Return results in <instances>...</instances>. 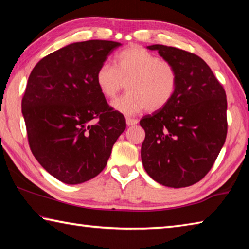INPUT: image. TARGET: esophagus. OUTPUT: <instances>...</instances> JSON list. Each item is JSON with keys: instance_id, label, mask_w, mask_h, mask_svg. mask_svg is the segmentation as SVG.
<instances>
[{"instance_id": "34e87169", "label": "esophagus", "mask_w": 249, "mask_h": 249, "mask_svg": "<svg viewBox=\"0 0 249 249\" xmlns=\"http://www.w3.org/2000/svg\"><path fill=\"white\" fill-rule=\"evenodd\" d=\"M126 123H127L128 126H132V125L137 124L138 121L136 119H130V117H127V119H126Z\"/></svg>"}]
</instances>
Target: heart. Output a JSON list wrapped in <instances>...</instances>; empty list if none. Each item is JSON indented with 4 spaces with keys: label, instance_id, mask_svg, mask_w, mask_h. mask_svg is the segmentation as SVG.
Listing matches in <instances>:
<instances>
[{
    "label": "heart",
    "instance_id": "b5f03b06",
    "mask_svg": "<svg viewBox=\"0 0 249 249\" xmlns=\"http://www.w3.org/2000/svg\"><path fill=\"white\" fill-rule=\"evenodd\" d=\"M95 81L107 99L114 98L126 83L127 93L111 105L116 112L130 116L167 107L176 94L179 75L174 64L140 46H130L114 57V67L109 64L99 67Z\"/></svg>",
    "mask_w": 249,
    "mask_h": 249
}]
</instances>
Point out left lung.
<instances>
[{
  "instance_id": "8db88e82",
  "label": "left lung",
  "mask_w": 249,
  "mask_h": 249,
  "mask_svg": "<svg viewBox=\"0 0 249 249\" xmlns=\"http://www.w3.org/2000/svg\"><path fill=\"white\" fill-rule=\"evenodd\" d=\"M147 48L176 66L179 81L170 103L140 122L146 133L142 165L160 184L189 187L204 178L225 142V90L196 54L163 45Z\"/></svg>"
}]
</instances>
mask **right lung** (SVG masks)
I'll return each mask as SVG.
<instances>
[{
	"mask_svg": "<svg viewBox=\"0 0 249 249\" xmlns=\"http://www.w3.org/2000/svg\"><path fill=\"white\" fill-rule=\"evenodd\" d=\"M120 46L111 40L70 44L44 57L29 74L22 99L28 144L61 182L98 176L126 128L124 115L109 107L95 81L96 70Z\"/></svg>",
	"mask_w": 249,
	"mask_h": 249,
	"instance_id": "1",
	"label": "right lung"
}]
</instances>
